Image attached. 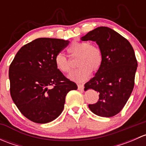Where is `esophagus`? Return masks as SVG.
<instances>
[{"label": "esophagus", "mask_w": 146, "mask_h": 146, "mask_svg": "<svg viewBox=\"0 0 146 146\" xmlns=\"http://www.w3.org/2000/svg\"><path fill=\"white\" fill-rule=\"evenodd\" d=\"M78 88L79 90H83L84 85L83 84H78Z\"/></svg>", "instance_id": "esophagus-1"}]
</instances>
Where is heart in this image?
I'll list each match as a JSON object with an SVG mask.
<instances>
[{
	"instance_id": "obj_1",
	"label": "heart",
	"mask_w": 146,
	"mask_h": 146,
	"mask_svg": "<svg viewBox=\"0 0 146 146\" xmlns=\"http://www.w3.org/2000/svg\"><path fill=\"white\" fill-rule=\"evenodd\" d=\"M70 58H78L77 70L72 72L69 78L76 82L85 81L90 76L92 70H98L102 62L101 50L97 46L90 44L88 42H74L67 49ZM54 64L59 71L64 73H70L72 69L70 60L64 54H56L54 58Z\"/></svg>"
}]
</instances>
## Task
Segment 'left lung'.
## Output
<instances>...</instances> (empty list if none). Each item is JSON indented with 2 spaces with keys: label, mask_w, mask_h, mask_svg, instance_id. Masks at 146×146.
Wrapping results in <instances>:
<instances>
[{
  "label": "left lung",
  "mask_w": 146,
  "mask_h": 146,
  "mask_svg": "<svg viewBox=\"0 0 146 146\" xmlns=\"http://www.w3.org/2000/svg\"><path fill=\"white\" fill-rule=\"evenodd\" d=\"M82 41L96 42L102 62L95 77L85 84V90L99 94L96 103L89 104L96 115L111 117L121 111L134 87L137 60L130 42L112 29L100 27L88 32Z\"/></svg>",
  "instance_id": "1"
}]
</instances>
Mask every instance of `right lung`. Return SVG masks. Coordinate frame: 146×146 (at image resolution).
<instances>
[{"label": "right lung", "instance_id": "right-lung-1", "mask_svg": "<svg viewBox=\"0 0 146 146\" xmlns=\"http://www.w3.org/2000/svg\"><path fill=\"white\" fill-rule=\"evenodd\" d=\"M68 44L64 39L38 38L22 46L10 65L11 98L32 121L46 123L56 119L64 110L68 92L78 89L54 64L56 55Z\"/></svg>", "mask_w": 146, "mask_h": 146}]
</instances>
